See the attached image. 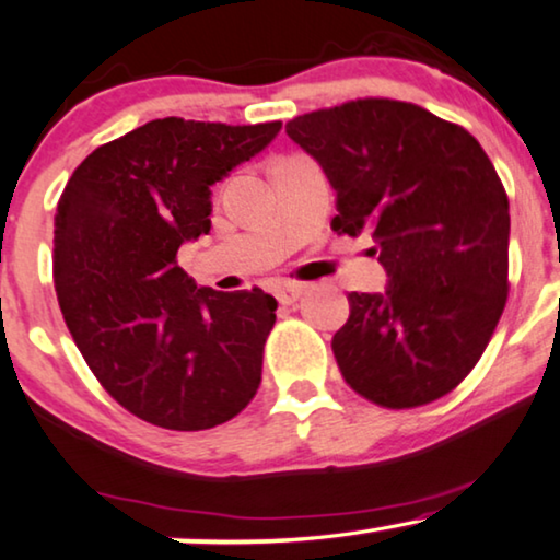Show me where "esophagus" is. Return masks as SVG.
Listing matches in <instances>:
<instances>
[{
    "instance_id": "obj_1",
    "label": "esophagus",
    "mask_w": 560,
    "mask_h": 560,
    "mask_svg": "<svg viewBox=\"0 0 560 560\" xmlns=\"http://www.w3.org/2000/svg\"><path fill=\"white\" fill-rule=\"evenodd\" d=\"M303 290L305 285H300V282H282V285L275 290V298H278L282 305H293L295 300L303 295Z\"/></svg>"
}]
</instances>
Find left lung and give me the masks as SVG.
Here are the masks:
<instances>
[{"label":"left lung","mask_w":560,"mask_h":560,"mask_svg":"<svg viewBox=\"0 0 560 560\" xmlns=\"http://www.w3.org/2000/svg\"><path fill=\"white\" fill-rule=\"evenodd\" d=\"M336 189L330 226L369 232L384 293H351L334 336L348 386L386 409L450 394L490 343L508 300L510 207L465 128L415 103L363 98L285 126Z\"/></svg>","instance_id":"1"}]
</instances>
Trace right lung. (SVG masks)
I'll return each mask as SVG.
<instances>
[{
    "instance_id": "add662e5",
    "label": "right lung",
    "mask_w": 560,
    "mask_h": 560,
    "mask_svg": "<svg viewBox=\"0 0 560 560\" xmlns=\"http://www.w3.org/2000/svg\"><path fill=\"white\" fill-rule=\"evenodd\" d=\"M282 128L156 118L98 145L55 214V290L105 392L149 424L199 432L237 417L262 378L278 300L197 288L176 265L212 226V184Z\"/></svg>"
}]
</instances>
